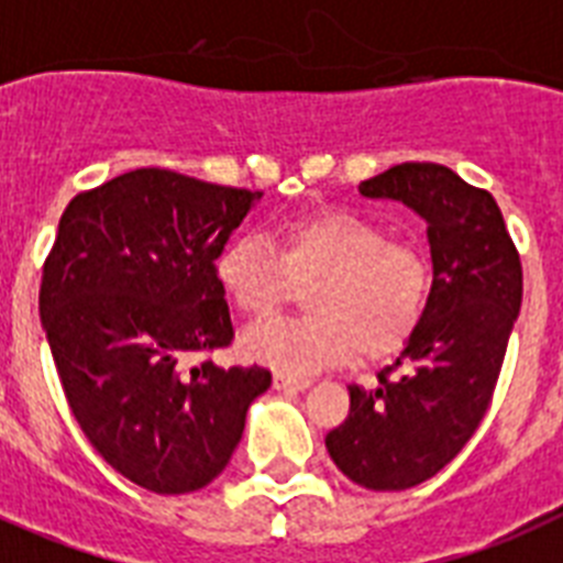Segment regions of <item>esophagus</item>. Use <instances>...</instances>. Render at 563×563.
Returning <instances> with one entry per match:
<instances>
[{"label":"esophagus","mask_w":563,"mask_h":563,"mask_svg":"<svg viewBox=\"0 0 563 563\" xmlns=\"http://www.w3.org/2000/svg\"><path fill=\"white\" fill-rule=\"evenodd\" d=\"M309 386H311L309 377L283 375V372H277V375H274V389H280V391H303V389H309Z\"/></svg>","instance_id":"34e87169"}]
</instances>
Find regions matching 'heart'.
<instances>
[{
    "instance_id": "heart-1",
    "label": "heart",
    "mask_w": 563,
    "mask_h": 563,
    "mask_svg": "<svg viewBox=\"0 0 563 563\" xmlns=\"http://www.w3.org/2000/svg\"><path fill=\"white\" fill-rule=\"evenodd\" d=\"M217 280L243 314L268 318L306 291L303 320H266L243 332V352L286 375L329 369L361 352H400L427 320L432 260L412 240L346 209H320L268 231L234 234L214 260Z\"/></svg>"
}]
</instances>
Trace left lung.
<instances>
[{"label":"left lung","instance_id":"obj_1","mask_svg":"<svg viewBox=\"0 0 563 563\" xmlns=\"http://www.w3.org/2000/svg\"><path fill=\"white\" fill-rule=\"evenodd\" d=\"M427 220L432 300L423 325L375 389L349 386V418L325 450L354 484L409 489L464 450L493 404L523 274L493 194L438 163H404L361 183Z\"/></svg>","mask_w":563,"mask_h":563}]
</instances>
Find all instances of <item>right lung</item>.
I'll return each mask as SVG.
<instances>
[{
	"mask_svg": "<svg viewBox=\"0 0 563 563\" xmlns=\"http://www.w3.org/2000/svg\"><path fill=\"white\" fill-rule=\"evenodd\" d=\"M260 191L136 168L68 202L40 286V318L79 429L113 470L159 495L225 470L263 366L194 354L234 338L214 260Z\"/></svg>",
	"mask_w": 563,
	"mask_h": 563,
	"instance_id": "obj_1",
	"label": "right lung"
}]
</instances>
